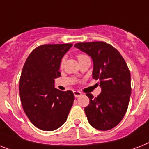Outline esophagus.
I'll list each match as a JSON object with an SVG mask.
<instances>
[{"instance_id": "1", "label": "esophagus", "mask_w": 149, "mask_h": 149, "mask_svg": "<svg viewBox=\"0 0 149 149\" xmlns=\"http://www.w3.org/2000/svg\"><path fill=\"white\" fill-rule=\"evenodd\" d=\"M73 93H74L75 97H79L82 95V93L79 91H73Z\"/></svg>"}]
</instances>
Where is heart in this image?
<instances>
[{"label":"heart","instance_id":"b5f03b06","mask_svg":"<svg viewBox=\"0 0 149 149\" xmlns=\"http://www.w3.org/2000/svg\"><path fill=\"white\" fill-rule=\"evenodd\" d=\"M86 55H84V54H79L78 56H77V58H78V59H81V58H84V57H86ZM65 57H63V58H62V59H61L60 61V63H59V65H60V67L62 68L63 66V65H64V63H65Z\"/></svg>","mask_w":149,"mask_h":149}]
</instances>
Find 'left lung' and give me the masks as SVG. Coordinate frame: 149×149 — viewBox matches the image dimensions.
Instances as JSON below:
<instances>
[{"mask_svg":"<svg viewBox=\"0 0 149 149\" xmlns=\"http://www.w3.org/2000/svg\"><path fill=\"white\" fill-rule=\"evenodd\" d=\"M74 46L92 58L93 79H99L101 87L97 97L86 93L90 99L84 108L87 120L96 129H111L122 120L129 104L131 73L126 62L115 48L104 42H79Z\"/></svg>","mask_w":149,"mask_h":149,"instance_id":"8db88e82","label":"left lung"}]
</instances>
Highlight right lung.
<instances>
[{
    "label": "right lung",
    "instance_id": "obj_1",
    "mask_svg": "<svg viewBox=\"0 0 149 149\" xmlns=\"http://www.w3.org/2000/svg\"><path fill=\"white\" fill-rule=\"evenodd\" d=\"M72 44H46L36 48L25 61L19 83L22 107L36 127L54 131L65 122L74 101L71 91L54 87L61 76L59 63Z\"/></svg>",
    "mask_w": 149,
    "mask_h": 149
}]
</instances>
